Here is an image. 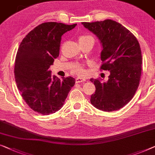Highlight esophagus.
<instances>
[{
	"label": "esophagus",
	"mask_w": 155,
	"mask_h": 155,
	"mask_svg": "<svg viewBox=\"0 0 155 155\" xmlns=\"http://www.w3.org/2000/svg\"><path fill=\"white\" fill-rule=\"evenodd\" d=\"M86 81V79L84 78H77L75 79V82L76 83H80V82H83Z\"/></svg>",
	"instance_id": "34e87169"
}]
</instances>
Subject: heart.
I'll return each mask as SVG.
<instances>
[{
    "instance_id": "obj_1",
    "label": "heart",
    "mask_w": 155,
    "mask_h": 155,
    "mask_svg": "<svg viewBox=\"0 0 155 155\" xmlns=\"http://www.w3.org/2000/svg\"><path fill=\"white\" fill-rule=\"evenodd\" d=\"M93 40L94 41V38L90 35H81V36L79 37V38H78V41L79 42H84V41H87V40ZM75 71L76 73H77L78 75H83V74L84 73V68H82V66H78L75 68Z\"/></svg>"
}]
</instances>
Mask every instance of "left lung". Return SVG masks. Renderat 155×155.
<instances>
[{
    "label": "left lung",
    "instance_id": "left-lung-1",
    "mask_svg": "<svg viewBox=\"0 0 155 155\" xmlns=\"http://www.w3.org/2000/svg\"><path fill=\"white\" fill-rule=\"evenodd\" d=\"M82 24L100 40L101 68L110 71L106 82L90 80L96 87L91 104L105 112L117 110L131 100L138 89L142 65L140 45L133 33L113 20Z\"/></svg>",
    "mask_w": 155,
    "mask_h": 155
}]
</instances>
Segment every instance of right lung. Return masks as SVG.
Masks as SVG:
<instances>
[{"mask_svg":"<svg viewBox=\"0 0 155 155\" xmlns=\"http://www.w3.org/2000/svg\"><path fill=\"white\" fill-rule=\"evenodd\" d=\"M76 25L42 23L20 43L15 58V81L23 99L35 112L48 115L58 111L75 85V78L60 80L51 75L49 68L59 57L61 36Z\"/></svg>","mask_w":155,"mask_h":155,"instance_id":"obj_1","label":"right lung"}]
</instances>
